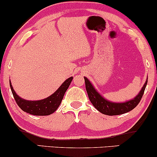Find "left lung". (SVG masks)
Masks as SVG:
<instances>
[{
    "label": "left lung",
    "mask_w": 157,
    "mask_h": 157,
    "mask_svg": "<svg viewBox=\"0 0 157 157\" xmlns=\"http://www.w3.org/2000/svg\"><path fill=\"white\" fill-rule=\"evenodd\" d=\"M84 80L86 82V91H87L88 96H89L90 101L92 103V105L100 113L109 115V116L122 114V113H127L134 109L141 100L147 82V79L140 92L133 100L125 102H113L105 100L103 97H102L101 94L97 92V90L94 89L93 85L88 80V78L85 77Z\"/></svg>",
    "instance_id": "8db88e82"
}]
</instances>
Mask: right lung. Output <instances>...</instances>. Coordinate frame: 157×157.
I'll use <instances>...</instances> for the list:
<instances>
[{
	"label": "right lung",
	"mask_w": 157,
	"mask_h": 157,
	"mask_svg": "<svg viewBox=\"0 0 157 157\" xmlns=\"http://www.w3.org/2000/svg\"><path fill=\"white\" fill-rule=\"evenodd\" d=\"M72 79L73 77H71L66 81H64L63 83L60 86V88L55 93L52 94L51 96L47 98H45L44 100H36V101L26 100L24 99L21 98L15 93L11 82H10V84L16 103L23 111L30 113V114L36 115V116H46V115H50L51 113H53L58 109L66 90L69 87L70 83L72 81Z\"/></svg>",
	"instance_id": "right-lung-1"
}]
</instances>
